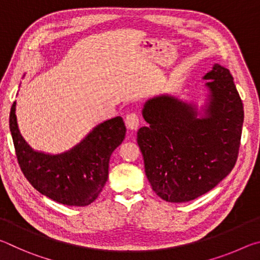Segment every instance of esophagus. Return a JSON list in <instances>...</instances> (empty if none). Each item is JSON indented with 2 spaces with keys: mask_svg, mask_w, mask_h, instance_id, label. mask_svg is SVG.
Listing matches in <instances>:
<instances>
[{
  "mask_svg": "<svg viewBox=\"0 0 260 260\" xmlns=\"http://www.w3.org/2000/svg\"><path fill=\"white\" fill-rule=\"evenodd\" d=\"M125 122H126L127 128L135 131V129H138L140 126V118L136 113H129L126 116Z\"/></svg>",
  "mask_w": 260,
  "mask_h": 260,
  "instance_id": "1",
  "label": "esophagus"
}]
</instances>
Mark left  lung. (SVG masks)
I'll use <instances>...</instances> for the list:
<instances>
[{
	"label": "left lung",
	"mask_w": 260,
	"mask_h": 260,
	"mask_svg": "<svg viewBox=\"0 0 260 260\" xmlns=\"http://www.w3.org/2000/svg\"><path fill=\"white\" fill-rule=\"evenodd\" d=\"M203 103L162 94L148 100L138 131L146 175L161 200L182 203L214 188L234 167L244 111L233 77L213 64Z\"/></svg>",
	"instance_id": "1"
}]
</instances>
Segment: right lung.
I'll use <instances>...</instances> for the list:
<instances>
[{
	"label": "right lung",
	"mask_w": 260,
	"mask_h": 260,
	"mask_svg": "<svg viewBox=\"0 0 260 260\" xmlns=\"http://www.w3.org/2000/svg\"><path fill=\"white\" fill-rule=\"evenodd\" d=\"M16 104L15 101L9 125L25 178L39 192L60 204L86 206L93 203L108 181L111 153L125 139L122 118L100 122L71 149L49 153L34 150L20 134Z\"/></svg>",
	"instance_id": "add662e5"
}]
</instances>
